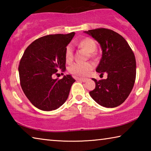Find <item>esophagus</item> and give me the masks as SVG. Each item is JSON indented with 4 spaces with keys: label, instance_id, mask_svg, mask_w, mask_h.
Instances as JSON below:
<instances>
[{
    "label": "esophagus",
    "instance_id": "1",
    "mask_svg": "<svg viewBox=\"0 0 151 151\" xmlns=\"http://www.w3.org/2000/svg\"><path fill=\"white\" fill-rule=\"evenodd\" d=\"M76 80L78 81H81V82H86V81H87V79H86V78H76Z\"/></svg>",
    "mask_w": 151,
    "mask_h": 151
}]
</instances>
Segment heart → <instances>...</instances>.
<instances>
[{"mask_svg": "<svg viewBox=\"0 0 151 151\" xmlns=\"http://www.w3.org/2000/svg\"><path fill=\"white\" fill-rule=\"evenodd\" d=\"M78 45L83 48L88 53H93L96 48L95 41L91 38L86 37L78 42ZM74 57V49L73 45L68 44L65 48V57L66 62L72 61ZM93 68V65L91 63H75L70 66L68 71L70 73L78 77H85L90 74Z\"/></svg>", "mask_w": 151, "mask_h": 151, "instance_id": "b5f03b06", "label": "heart"}]
</instances>
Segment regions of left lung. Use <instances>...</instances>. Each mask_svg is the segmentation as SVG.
Wrapping results in <instances>:
<instances>
[{
    "label": "left lung",
    "instance_id": "left-lung-1",
    "mask_svg": "<svg viewBox=\"0 0 151 151\" xmlns=\"http://www.w3.org/2000/svg\"><path fill=\"white\" fill-rule=\"evenodd\" d=\"M85 32L101 45L103 55L96 71L108 74L106 79L95 82V88L89 92L100 105L114 108L123 103L131 93L136 78V60L123 37L111 29L99 28Z\"/></svg>",
    "mask_w": 151,
    "mask_h": 151
}]
</instances>
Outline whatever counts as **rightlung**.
<instances>
[{
  "instance_id": "add662e5",
  "label": "right lung",
  "mask_w": 151,
  "mask_h": 151,
  "mask_svg": "<svg viewBox=\"0 0 151 151\" xmlns=\"http://www.w3.org/2000/svg\"><path fill=\"white\" fill-rule=\"evenodd\" d=\"M46 35L35 40L28 47L19 66L20 83L27 99L40 110L57 109L68 99L75 80L70 75L53 79L58 70H65V51L75 36Z\"/></svg>"
}]
</instances>
